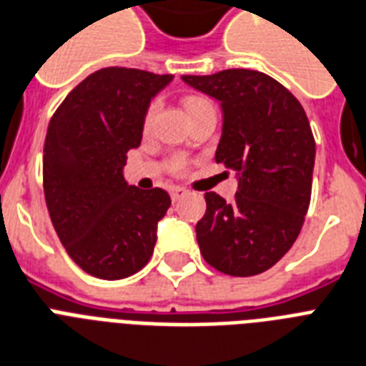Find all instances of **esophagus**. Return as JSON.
I'll use <instances>...</instances> for the list:
<instances>
[{
	"instance_id": "obj_1",
	"label": "esophagus",
	"mask_w": 366,
	"mask_h": 366,
	"mask_svg": "<svg viewBox=\"0 0 366 366\" xmlns=\"http://www.w3.org/2000/svg\"><path fill=\"white\" fill-rule=\"evenodd\" d=\"M188 193V189L184 188H173L171 189V197H173V201H178V199H182L184 195Z\"/></svg>"
}]
</instances>
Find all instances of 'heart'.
Wrapping results in <instances>:
<instances>
[{
  "label": "heart",
  "mask_w": 366,
  "mask_h": 366,
  "mask_svg": "<svg viewBox=\"0 0 366 366\" xmlns=\"http://www.w3.org/2000/svg\"><path fill=\"white\" fill-rule=\"evenodd\" d=\"M207 105H210L209 101L197 99V97H189V99H186V107H188L189 112L197 111V109ZM157 109H159V103H157V101L150 103V107L147 109V114H144V120H142V129H144V132H150V129H152L154 120H156V114H157ZM177 169L180 171V169H182V163H180Z\"/></svg>",
  "instance_id": "b5f03b06"
}]
</instances>
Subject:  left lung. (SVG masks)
<instances>
[{"label": "left lung", "instance_id": "8db88e82", "mask_svg": "<svg viewBox=\"0 0 366 366\" xmlns=\"http://www.w3.org/2000/svg\"><path fill=\"white\" fill-rule=\"evenodd\" d=\"M224 112L216 163L237 171L227 203L204 193L207 212L195 225L201 255L229 276L265 272L297 240L310 204L316 142L307 112L272 76L252 69L184 75Z\"/></svg>", "mask_w": 366, "mask_h": 366}]
</instances>
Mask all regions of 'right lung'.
Returning a JSON list of instances; mask_svg holds the SVG:
<instances>
[{
    "label": "right lung",
    "mask_w": 366,
    "mask_h": 366,
    "mask_svg": "<svg viewBox=\"0 0 366 366\" xmlns=\"http://www.w3.org/2000/svg\"><path fill=\"white\" fill-rule=\"evenodd\" d=\"M171 80L105 67L73 88L49 124L43 188L50 219L71 259L101 280L127 278L147 265L157 222L171 207L165 189H139L124 178L150 101Z\"/></svg>",
    "instance_id": "obj_1"
}]
</instances>
